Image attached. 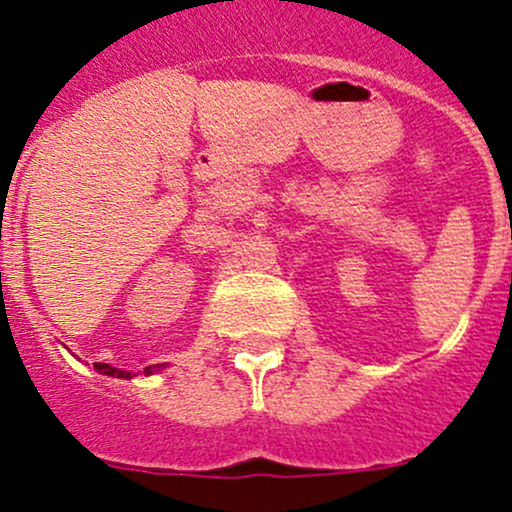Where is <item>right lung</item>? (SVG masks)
I'll use <instances>...</instances> for the list:
<instances>
[{
	"label": "right lung",
	"mask_w": 512,
	"mask_h": 512,
	"mask_svg": "<svg viewBox=\"0 0 512 512\" xmlns=\"http://www.w3.org/2000/svg\"><path fill=\"white\" fill-rule=\"evenodd\" d=\"M94 367L99 372H103V375H111V377H125V380H130V372L125 370H118V367H111L106 363H94ZM145 372H152V367H145Z\"/></svg>",
	"instance_id": "right-lung-1"
}]
</instances>
